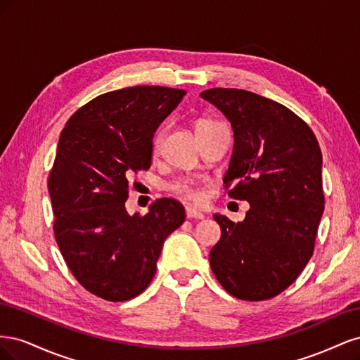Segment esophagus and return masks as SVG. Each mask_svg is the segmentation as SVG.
Instances as JSON below:
<instances>
[{
	"instance_id": "esophagus-1",
	"label": "esophagus",
	"mask_w": 360,
	"mask_h": 360,
	"mask_svg": "<svg viewBox=\"0 0 360 360\" xmlns=\"http://www.w3.org/2000/svg\"><path fill=\"white\" fill-rule=\"evenodd\" d=\"M186 217L188 219H204V214L193 207H186Z\"/></svg>"
}]
</instances>
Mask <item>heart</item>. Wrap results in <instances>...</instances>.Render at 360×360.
<instances>
[{
  "label": "heart",
  "instance_id": "b5f03b06",
  "mask_svg": "<svg viewBox=\"0 0 360 360\" xmlns=\"http://www.w3.org/2000/svg\"><path fill=\"white\" fill-rule=\"evenodd\" d=\"M210 123H214L212 122V120H200V122L197 123V127H201V126H207ZM195 127V129H197ZM162 138H163V130H159V132L156 134L155 139H153V148L158 150L160 147V143H162ZM168 189L177 195V197L180 198H184L188 201H192V202H201L204 195H202V191L195 184L193 181L191 180H177V181H172Z\"/></svg>",
  "mask_w": 360,
  "mask_h": 360
}]
</instances>
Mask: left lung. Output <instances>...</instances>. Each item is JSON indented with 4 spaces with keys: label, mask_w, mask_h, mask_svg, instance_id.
<instances>
[{
    "label": "left lung",
    "mask_w": 360,
    "mask_h": 360,
    "mask_svg": "<svg viewBox=\"0 0 360 360\" xmlns=\"http://www.w3.org/2000/svg\"><path fill=\"white\" fill-rule=\"evenodd\" d=\"M230 120L234 150L224 177L228 197L250 204L243 222L214 214L222 236L210 267L231 296H278L308 264L324 210L321 150L287 106L238 89L200 94Z\"/></svg>",
    "instance_id": "obj_1"
}]
</instances>
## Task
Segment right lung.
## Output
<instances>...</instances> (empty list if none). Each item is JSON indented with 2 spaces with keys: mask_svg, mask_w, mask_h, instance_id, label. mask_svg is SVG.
<instances>
[{
  "mask_svg": "<svg viewBox=\"0 0 360 360\" xmlns=\"http://www.w3.org/2000/svg\"><path fill=\"white\" fill-rule=\"evenodd\" d=\"M186 91L136 85L94 97L64 126L48 179L53 234L79 284L94 296L124 302L156 274L165 238L184 222L172 198L127 214L132 172L151 167L153 135Z\"/></svg>",
  "mask_w": 360,
  "mask_h": 360,
  "instance_id": "right-lung-1",
  "label": "right lung"
}]
</instances>
